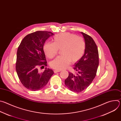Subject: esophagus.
Segmentation results:
<instances>
[{
	"label": "esophagus",
	"mask_w": 121,
	"mask_h": 121,
	"mask_svg": "<svg viewBox=\"0 0 121 121\" xmlns=\"http://www.w3.org/2000/svg\"><path fill=\"white\" fill-rule=\"evenodd\" d=\"M54 73H58V72H60V71H59V70H54Z\"/></svg>",
	"instance_id": "obj_1"
}]
</instances>
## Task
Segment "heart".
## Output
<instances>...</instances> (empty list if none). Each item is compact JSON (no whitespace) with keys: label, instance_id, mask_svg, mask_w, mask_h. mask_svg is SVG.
I'll return each instance as SVG.
<instances>
[{"label":"heart","instance_id":"obj_1","mask_svg":"<svg viewBox=\"0 0 121 121\" xmlns=\"http://www.w3.org/2000/svg\"><path fill=\"white\" fill-rule=\"evenodd\" d=\"M54 43H46L43 46L46 56L49 58H53L58 50L62 49V56L57 57L50 62V66L56 70L66 68L72 63L79 60L83 56L85 50V43L82 37L70 33H62L56 35Z\"/></svg>","mask_w":121,"mask_h":121}]
</instances>
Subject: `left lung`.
Segmentation results:
<instances>
[{
	"instance_id": "1",
	"label": "left lung",
	"mask_w": 121,
	"mask_h": 121,
	"mask_svg": "<svg viewBox=\"0 0 121 121\" xmlns=\"http://www.w3.org/2000/svg\"><path fill=\"white\" fill-rule=\"evenodd\" d=\"M84 38L85 50L82 57L75 64L76 74L68 72L65 85L71 91L80 92L87 89L94 79L99 62L97 46L88 34L80 32Z\"/></svg>"
}]
</instances>
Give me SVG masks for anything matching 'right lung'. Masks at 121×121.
Instances as JSON below:
<instances>
[{"label": "right lung", "instance_id": "add662e5", "mask_svg": "<svg viewBox=\"0 0 121 121\" xmlns=\"http://www.w3.org/2000/svg\"><path fill=\"white\" fill-rule=\"evenodd\" d=\"M53 34L47 31L32 32L23 39L18 47L16 70L21 83L28 90L42 89L54 74L52 70L46 67L43 72L38 70L39 67L47 66L43 45Z\"/></svg>", "mask_w": 121, "mask_h": 121}]
</instances>
